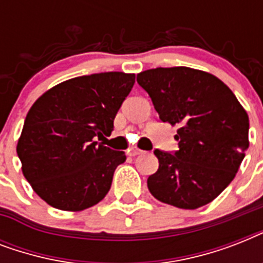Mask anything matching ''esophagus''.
<instances>
[{"label":"esophagus","instance_id":"1","mask_svg":"<svg viewBox=\"0 0 263 263\" xmlns=\"http://www.w3.org/2000/svg\"><path fill=\"white\" fill-rule=\"evenodd\" d=\"M142 150H139V148H132V150H129V156L135 157V156H139V154H142Z\"/></svg>","mask_w":263,"mask_h":263}]
</instances>
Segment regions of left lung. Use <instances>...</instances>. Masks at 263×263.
<instances>
[{
    "label": "left lung",
    "mask_w": 263,
    "mask_h": 263,
    "mask_svg": "<svg viewBox=\"0 0 263 263\" xmlns=\"http://www.w3.org/2000/svg\"><path fill=\"white\" fill-rule=\"evenodd\" d=\"M160 119L177 127L175 154L154 150L160 166L148 176L156 199L180 209L210 203L236 176L249 148V115L231 88L188 67L138 73Z\"/></svg>",
    "instance_id": "8db88e82"
}]
</instances>
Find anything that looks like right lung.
<instances>
[{
  "instance_id": "add662e5",
  "label": "right lung",
  "mask_w": 263,
  "mask_h": 263,
  "mask_svg": "<svg viewBox=\"0 0 263 263\" xmlns=\"http://www.w3.org/2000/svg\"><path fill=\"white\" fill-rule=\"evenodd\" d=\"M134 83L135 75L124 72L79 76L47 90L31 106L16 150L23 175L47 204L80 212L106 196L127 157L94 139L110 135Z\"/></svg>"
}]
</instances>
